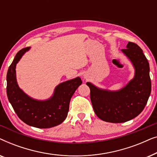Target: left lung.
Masks as SVG:
<instances>
[{"label": "left lung", "instance_id": "1", "mask_svg": "<svg viewBox=\"0 0 157 157\" xmlns=\"http://www.w3.org/2000/svg\"><path fill=\"white\" fill-rule=\"evenodd\" d=\"M121 51L135 71L134 78L125 86L111 91L86 83L94 112L100 119L111 123H123L137 117L144 109L151 90L149 64L141 48L128 42Z\"/></svg>", "mask_w": 157, "mask_h": 157}]
</instances>
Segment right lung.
Instances as JSON below:
<instances>
[{
	"label": "right lung",
	"mask_w": 157,
	"mask_h": 157,
	"mask_svg": "<svg viewBox=\"0 0 157 157\" xmlns=\"http://www.w3.org/2000/svg\"><path fill=\"white\" fill-rule=\"evenodd\" d=\"M29 49L27 47L19 51L8 68L6 76L8 101L20 119L28 125L40 128L53 127L67 117L71 98L82 81L78 76L59 83L46 100L31 98L19 87L16 71V64Z\"/></svg>",
	"instance_id": "right-lung-1"
}]
</instances>
